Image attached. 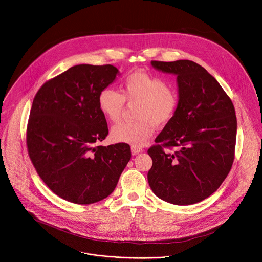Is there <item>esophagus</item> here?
Returning a JSON list of instances; mask_svg holds the SVG:
<instances>
[{
	"label": "esophagus",
	"instance_id": "obj_1",
	"mask_svg": "<svg viewBox=\"0 0 262 262\" xmlns=\"http://www.w3.org/2000/svg\"><path fill=\"white\" fill-rule=\"evenodd\" d=\"M144 149L142 148V147H139V146H132V154L134 155V156H136V155H139L140 152H142Z\"/></svg>",
	"mask_w": 262,
	"mask_h": 262
}]
</instances>
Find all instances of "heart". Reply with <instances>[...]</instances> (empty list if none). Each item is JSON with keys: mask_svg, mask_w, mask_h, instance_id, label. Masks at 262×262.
Segmentation results:
<instances>
[{"mask_svg": "<svg viewBox=\"0 0 262 262\" xmlns=\"http://www.w3.org/2000/svg\"><path fill=\"white\" fill-rule=\"evenodd\" d=\"M125 101L139 103L136 107L138 119L115 125L112 138L117 143L142 146L152 136L156 126H165L173 119L179 105V95L162 77L136 71L121 81L120 92L103 88L97 98L101 114L112 122H117L122 117Z\"/></svg>", "mask_w": 262, "mask_h": 262, "instance_id": "obj_1", "label": "heart"}]
</instances>
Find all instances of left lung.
<instances>
[{"label": "left lung", "instance_id": "left-lung-1", "mask_svg": "<svg viewBox=\"0 0 262 262\" xmlns=\"http://www.w3.org/2000/svg\"><path fill=\"white\" fill-rule=\"evenodd\" d=\"M151 65L177 75L179 105L156 145L147 149L152 160L149 187L166 202L198 203L221 186L232 168L237 130L234 105L218 81L196 62L152 60Z\"/></svg>", "mask_w": 262, "mask_h": 262}]
</instances>
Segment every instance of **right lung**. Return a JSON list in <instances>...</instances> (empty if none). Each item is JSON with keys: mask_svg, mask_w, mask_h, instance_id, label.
I'll return each mask as SVG.
<instances>
[{"mask_svg": "<svg viewBox=\"0 0 262 262\" xmlns=\"http://www.w3.org/2000/svg\"><path fill=\"white\" fill-rule=\"evenodd\" d=\"M117 67L80 64L46 81L30 112L26 145L42 181L60 198L88 205L110 196L132 152L124 143L95 145L108 135L98 94Z\"/></svg>", "mask_w": 262, "mask_h": 262, "instance_id": "obj_1", "label": "right lung"}]
</instances>
